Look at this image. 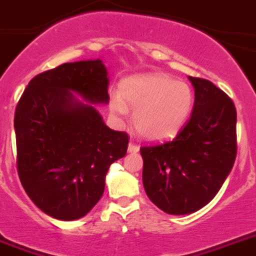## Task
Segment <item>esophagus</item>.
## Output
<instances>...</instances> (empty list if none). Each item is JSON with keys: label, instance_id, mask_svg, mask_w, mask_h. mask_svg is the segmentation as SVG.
I'll return each mask as SVG.
<instances>
[{"label": "esophagus", "instance_id": "34e87169", "mask_svg": "<svg viewBox=\"0 0 256 256\" xmlns=\"http://www.w3.org/2000/svg\"><path fill=\"white\" fill-rule=\"evenodd\" d=\"M138 150H140V148L136 145V144H132V142H130V146H128V152H133V154H134V152H138Z\"/></svg>", "mask_w": 256, "mask_h": 256}]
</instances>
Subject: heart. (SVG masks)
Returning a JSON list of instances; mask_svg holds the SVG:
<instances>
[{
  "label": "heart",
  "mask_w": 256,
  "mask_h": 256,
  "mask_svg": "<svg viewBox=\"0 0 256 256\" xmlns=\"http://www.w3.org/2000/svg\"><path fill=\"white\" fill-rule=\"evenodd\" d=\"M193 90L186 82H174L160 74L126 78L120 97L111 100V110L119 116L134 110L137 133L148 141H164L178 134L193 108Z\"/></svg>",
  "instance_id": "obj_1"
}]
</instances>
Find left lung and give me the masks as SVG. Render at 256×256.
Instances as JSON below:
<instances>
[{
	"label": "left lung",
	"mask_w": 256,
	"mask_h": 256,
	"mask_svg": "<svg viewBox=\"0 0 256 256\" xmlns=\"http://www.w3.org/2000/svg\"><path fill=\"white\" fill-rule=\"evenodd\" d=\"M192 116L172 141L142 146V181L149 200L171 215L204 207L220 190L237 155L233 101L206 78H192Z\"/></svg>",
	"instance_id": "obj_1"
}]
</instances>
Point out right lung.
I'll return each mask as SVG.
<instances>
[{
  "instance_id": "obj_1",
  "label": "right lung",
  "mask_w": 256,
  "mask_h": 256,
  "mask_svg": "<svg viewBox=\"0 0 256 256\" xmlns=\"http://www.w3.org/2000/svg\"><path fill=\"white\" fill-rule=\"evenodd\" d=\"M107 88L101 60L64 63L34 76L16 104L19 178L30 200L54 219L86 215L101 200L110 166L126 154L128 134L110 130L93 106L108 104Z\"/></svg>"
}]
</instances>
